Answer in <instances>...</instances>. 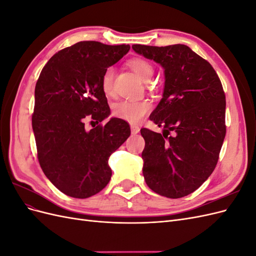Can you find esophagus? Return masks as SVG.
<instances>
[{
	"instance_id": "1",
	"label": "esophagus",
	"mask_w": 256,
	"mask_h": 256,
	"mask_svg": "<svg viewBox=\"0 0 256 256\" xmlns=\"http://www.w3.org/2000/svg\"><path fill=\"white\" fill-rule=\"evenodd\" d=\"M130 129H131V134H136L140 132V127L136 126V125H131Z\"/></svg>"
}]
</instances>
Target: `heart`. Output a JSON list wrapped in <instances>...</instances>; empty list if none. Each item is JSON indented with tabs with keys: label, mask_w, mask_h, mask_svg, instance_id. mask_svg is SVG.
Instances as JSON below:
<instances>
[{
	"label": "heart",
	"mask_w": 256,
	"mask_h": 256,
	"mask_svg": "<svg viewBox=\"0 0 256 256\" xmlns=\"http://www.w3.org/2000/svg\"><path fill=\"white\" fill-rule=\"evenodd\" d=\"M129 66L144 82H148L152 78L154 67L147 60L143 58L131 60ZM113 76L114 69L112 67L106 68L102 78V88L106 96H110L113 92ZM152 106L148 100H122L113 106L112 114L116 118L136 124L150 112Z\"/></svg>",
	"instance_id": "b5f03b06"
}]
</instances>
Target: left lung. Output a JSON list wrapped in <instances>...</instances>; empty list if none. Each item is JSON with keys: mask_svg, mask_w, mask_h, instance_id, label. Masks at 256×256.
<instances>
[{"mask_svg": "<svg viewBox=\"0 0 256 256\" xmlns=\"http://www.w3.org/2000/svg\"><path fill=\"white\" fill-rule=\"evenodd\" d=\"M132 49L160 64L166 79L164 95L150 116L164 134L141 129L145 182L162 196H186L210 176L219 159L226 132L221 81L188 46L134 44Z\"/></svg>", "mask_w": 256, "mask_h": 256, "instance_id": "8db88e82", "label": "left lung"}]
</instances>
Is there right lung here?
<instances>
[{"instance_id":"right-lung-1","label":"right lung","mask_w":256,"mask_h":256,"mask_svg":"<svg viewBox=\"0 0 256 256\" xmlns=\"http://www.w3.org/2000/svg\"><path fill=\"white\" fill-rule=\"evenodd\" d=\"M129 44L80 42L48 60L35 86L32 126L44 175L64 194L86 198L111 180V154L130 136L129 125L111 118L85 130L84 118L102 122L110 115L102 78L128 53Z\"/></svg>"}]
</instances>
